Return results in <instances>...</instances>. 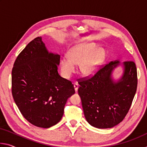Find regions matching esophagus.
<instances>
[{
    "mask_svg": "<svg viewBox=\"0 0 147 147\" xmlns=\"http://www.w3.org/2000/svg\"><path fill=\"white\" fill-rule=\"evenodd\" d=\"M74 90H75V91L77 92V91H78V84H74Z\"/></svg>",
    "mask_w": 147,
    "mask_h": 147,
    "instance_id": "1",
    "label": "esophagus"
}]
</instances>
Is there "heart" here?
Here are the masks:
<instances>
[{"label":"heart","instance_id":"1","mask_svg":"<svg viewBox=\"0 0 147 147\" xmlns=\"http://www.w3.org/2000/svg\"><path fill=\"white\" fill-rule=\"evenodd\" d=\"M94 43H83L69 50L68 57L60 59L61 73L69 78L76 71L75 65H80V70L84 76H91L97 71L105 60L106 52L102 48L96 49Z\"/></svg>","mask_w":147,"mask_h":147}]
</instances>
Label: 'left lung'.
<instances>
[{"mask_svg": "<svg viewBox=\"0 0 147 147\" xmlns=\"http://www.w3.org/2000/svg\"><path fill=\"white\" fill-rule=\"evenodd\" d=\"M119 66L123 67V73L115 79L113 73ZM78 84L86 121L97 128H112L125 117L135 96L138 86L136 64L132 61L121 63L117 59Z\"/></svg>", "mask_w": 147, "mask_h": 147, "instance_id": "left-lung-1", "label": "left lung"}]
</instances>
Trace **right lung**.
Segmentation results:
<instances>
[{"mask_svg":"<svg viewBox=\"0 0 147 147\" xmlns=\"http://www.w3.org/2000/svg\"><path fill=\"white\" fill-rule=\"evenodd\" d=\"M60 56L49 52L41 37L27 45L17 56L11 72L13 100L33 125H55L63 115L67 99L75 93L70 81L58 72Z\"/></svg>","mask_w":147,"mask_h":147,"instance_id":"right-lung-1","label":"right lung"}]
</instances>
